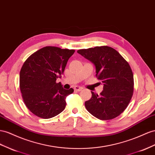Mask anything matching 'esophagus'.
<instances>
[{"mask_svg":"<svg viewBox=\"0 0 155 155\" xmlns=\"http://www.w3.org/2000/svg\"><path fill=\"white\" fill-rule=\"evenodd\" d=\"M83 89L82 87H78V86H76L74 87V90L76 91H81Z\"/></svg>","mask_w":155,"mask_h":155,"instance_id":"esophagus-1","label":"esophagus"}]
</instances>
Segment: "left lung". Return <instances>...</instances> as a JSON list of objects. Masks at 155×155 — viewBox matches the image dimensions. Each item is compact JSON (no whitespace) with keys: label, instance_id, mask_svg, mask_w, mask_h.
<instances>
[{"label":"left lung","instance_id":"1","mask_svg":"<svg viewBox=\"0 0 155 155\" xmlns=\"http://www.w3.org/2000/svg\"><path fill=\"white\" fill-rule=\"evenodd\" d=\"M77 52L93 62L96 76L104 85L100 95L91 92V98L85 102L87 111L100 120L117 117L127 107L133 94L134 76L128 62L108 46L79 49Z\"/></svg>","mask_w":155,"mask_h":155}]
</instances>
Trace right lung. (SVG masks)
Segmentation results:
<instances>
[{"label": "right lung", "mask_w": 155, "mask_h": 155, "mask_svg": "<svg viewBox=\"0 0 155 155\" xmlns=\"http://www.w3.org/2000/svg\"><path fill=\"white\" fill-rule=\"evenodd\" d=\"M74 49L46 46L34 53L24 62L19 74V87L23 101L33 114L49 119L63 111L66 97L74 92L64 89L61 77Z\"/></svg>", "instance_id": "add662e5"}]
</instances>
